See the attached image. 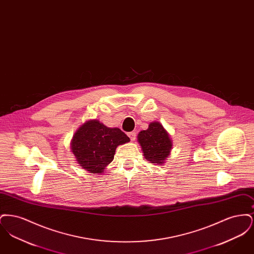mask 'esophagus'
Masks as SVG:
<instances>
[{
  "label": "esophagus",
  "mask_w": 254,
  "mask_h": 254,
  "mask_svg": "<svg viewBox=\"0 0 254 254\" xmlns=\"http://www.w3.org/2000/svg\"><path fill=\"white\" fill-rule=\"evenodd\" d=\"M128 137L130 138L131 141H135V139H136V133H135V131H131V132L128 133Z\"/></svg>",
  "instance_id": "34e87169"
}]
</instances>
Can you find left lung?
<instances>
[{
	"mask_svg": "<svg viewBox=\"0 0 254 254\" xmlns=\"http://www.w3.org/2000/svg\"><path fill=\"white\" fill-rule=\"evenodd\" d=\"M138 141L145 160L152 164H163L169 156L172 145L169 133L158 122L151 123L146 130L139 133Z\"/></svg>",
	"mask_w": 254,
	"mask_h": 254,
	"instance_id": "1",
	"label": "left lung"
}]
</instances>
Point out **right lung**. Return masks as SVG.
Wrapping results in <instances>:
<instances>
[{"mask_svg":"<svg viewBox=\"0 0 254 254\" xmlns=\"http://www.w3.org/2000/svg\"><path fill=\"white\" fill-rule=\"evenodd\" d=\"M129 142L120 128H110L97 120L84 124L73 136L71 149L77 162L90 173H102L113 161L117 145Z\"/></svg>","mask_w":254,"mask_h":254,"instance_id":"add662e5","label":"right lung"}]
</instances>
